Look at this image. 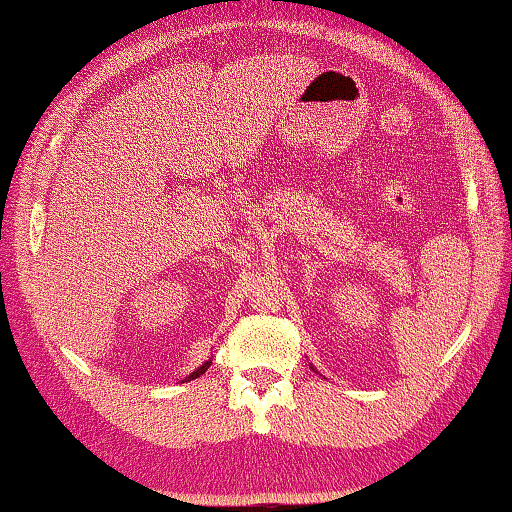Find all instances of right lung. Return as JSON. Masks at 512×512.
<instances>
[{
	"mask_svg": "<svg viewBox=\"0 0 512 512\" xmlns=\"http://www.w3.org/2000/svg\"><path fill=\"white\" fill-rule=\"evenodd\" d=\"M209 365H211V361H207V363H202V365H200V368H198L196 372H191V374L187 376V381H191V379H198V376H200V374H205V372H207V368H209Z\"/></svg>",
	"mask_w": 512,
	"mask_h": 512,
	"instance_id": "1",
	"label": "right lung"
}]
</instances>
